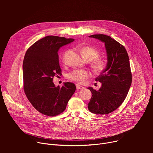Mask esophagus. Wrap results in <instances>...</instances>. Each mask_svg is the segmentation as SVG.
<instances>
[{"label": "esophagus", "instance_id": "34e87169", "mask_svg": "<svg viewBox=\"0 0 153 153\" xmlns=\"http://www.w3.org/2000/svg\"><path fill=\"white\" fill-rule=\"evenodd\" d=\"M76 88L77 90H81V89H83L84 87L81 86V85H77L76 84Z\"/></svg>", "mask_w": 153, "mask_h": 153}]
</instances>
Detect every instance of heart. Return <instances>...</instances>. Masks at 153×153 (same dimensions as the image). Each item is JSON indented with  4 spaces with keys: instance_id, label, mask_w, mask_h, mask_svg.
Masks as SVG:
<instances>
[{
    "instance_id": "heart-1",
    "label": "heart",
    "mask_w": 153,
    "mask_h": 153,
    "mask_svg": "<svg viewBox=\"0 0 153 153\" xmlns=\"http://www.w3.org/2000/svg\"><path fill=\"white\" fill-rule=\"evenodd\" d=\"M80 52L85 60L92 61L94 60L92 63V67L96 72H101L106 68V62L104 60L97 59L99 56V53L95 48L91 47H83L80 49ZM66 54L67 53H65L63 58ZM90 76V74L88 71L82 69H76L68 73L67 77L71 80L79 83H82Z\"/></svg>"
}]
</instances>
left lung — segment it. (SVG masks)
Listing matches in <instances>:
<instances>
[{
  "label": "left lung",
  "mask_w": 153,
  "mask_h": 153,
  "mask_svg": "<svg viewBox=\"0 0 153 153\" xmlns=\"http://www.w3.org/2000/svg\"><path fill=\"white\" fill-rule=\"evenodd\" d=\"M89 37L105 43L107 56L106 68L96 78L102 86L97 91L88 87L92 96L88 104L90 112L107 114L117 109L125 99L132 82L129 57L125 47L105 34H93Z\"/></svg>",
  "instance_id": "obj_1"
}]
</instances>
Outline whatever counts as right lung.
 <instances>
[{"instance_id":"1","label":"right lung","mask_w":153,"mask_h":153,"mask_svg":"<svg viewBox=\"0 0 153 153\" xmlns=\"http://www.w3.org/2000/svg\"><path fill=\"white\" fill-rule=\"evenodd\" d=\"M74 39L48 36L36 42L27 51L23 62L25 93L42 114L54 116L62 113L76 91L73 83L55 86L53 77L61 73L58 51Z\"/></svg>"}]
</instances>
